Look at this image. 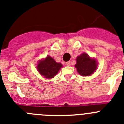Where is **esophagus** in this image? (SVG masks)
I'll use <instances>...</instances> for the list:
<instances>
[{"mask_svg":"<svg viewBox=\"0 0 124 124\" xmlns=\"http://www.w3.org/2000/svg\"><path fill=\"white\" fill-rule=\"evenodd\" d=\"M70 64H71V62H70V61L66 62V66H70Z\"/></svg>","mask_w":124,"mask_h":124,"instance_id":"1","label":"esophagus"}]
</instances>
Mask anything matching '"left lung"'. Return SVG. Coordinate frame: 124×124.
Instances as JSON below:
<instances>
[{"instance_id":"8db88e82","label":"left lung","mask_w":124,"mask_h":124,"mask_svg":"<svg viewBox=\"0 0 124 124\" xmlns=\"http://www.w3.org/2000/svg\"><path fill=\"white\" fill-rule=\"evenodd\" d=\"M75 68L78 73L82 76H91L97 70V61L96 59L91 58L86 53H82L76 59Z\"/></svg>"}]
</instances>
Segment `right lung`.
Segmentation results:
<instances>
[{"label":"right lung","instance_id":"right-lung-1","mask_svg":"<svg viewBox=\"0 0 124 124\" xmlns=\"http://www.w3.org/2000/svg\"><path fill=\"white\" fill-rule=\"evenodd\" d=\"M63 67V64L56 62L54 59L47 56L45 58L38 61L37 68L38 71L45 78L51 79L58 73L59 70Z\"/></svg>","mask_w":124,"mask_h":124}]
</instances>
